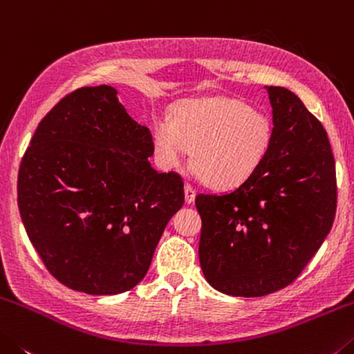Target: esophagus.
<instances>
[{
	"label": "esophagus",
	"mask_w": 354,
	"mask_h": 354,
	"mask_svg": "<svg viewBox=\"0 0 354 354\" xmlns=\"http://www.w3.org/2000/svg\"><path fill=\"white\" fill-rule=\"evenodd\" d=\"M196 198V189L191 187L189 183H185V201H187V204H191V202L194 201Z\"/></svg>",
	"instance_id": "1"
}]
</instances>
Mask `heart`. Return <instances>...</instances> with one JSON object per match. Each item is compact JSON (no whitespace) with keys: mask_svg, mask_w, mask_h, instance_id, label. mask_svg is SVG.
<instances>
[{"mask_svg":"<svg viewBox=\"0 0 354 354\" xmlns=\"http://www.w3.org/2000/svg\"><path fill=\"white\" fill-rule=\"evenodd\" d=\"M271 141L268 115L230 97L185 100L174 108L172 119H156L153 129L155 155L161 166H180L188 149H193L194 172L218 189L249 180L265 161Z\"/></svg>","mask_w":354,"mask_h":354,"instance_id":"heart-1","label":"heart"}]
</instances>
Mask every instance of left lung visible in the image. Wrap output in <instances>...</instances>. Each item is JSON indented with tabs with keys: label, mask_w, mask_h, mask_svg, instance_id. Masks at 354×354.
I'll return each mask as SVG.
<instances>
[{
	"label": "left lung",
	"mask_w": 354,
	"mask_h": 354,
	"mask_svg": "<svg viewBox=\"0 0 354 354\" xmlns=\"http://www.w3.org/2000/svg\"><path fill=\"white\" fill-rule=\"evenodd\" d=\"M273 141L257 172L225 194H198L201 268L232 297H263L292 283L333 227L337 208L326 130L292 91L266 86Z\"/></svg>",
	"instance_id": "left-lung-1"
}]
</instances>
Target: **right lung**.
I'll use <instances>...</instances> for the list:
<instances>
[{
  "label": "right lung",
  "mask_w": 354,
  "mask_h": 354,
  "mask_svg": "<svg viewBox=\"0 0 354 354\" xmlns=\"http://www.w3.org/2000/svg\"><path fill=\"white\" fill-rule=\"evenodd\" d=\"M153 141L102 84L71 92L40 120L20 163L17 201L46 270L72 290L115 295L146 276L183 205L177 172L150 166Z\"/></svg>",
  "instance_id": "obj_1"
}]
</instances>
